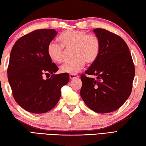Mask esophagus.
I'll return each instance as SVG.
<instances>
[{
	"label": "esophagus",
	"instance_id": "esophagus-1",
	"mask_svg": "<svg viewBox=\"0 0 146 146\" xmlns=\"http://www.w3.org/2000/svg\"><path fill=\"white\" fill-rule=\"evenodd\" d=\"M70 77L71 79H75L78 78V76L77 75H75V74H70Z\"/></svg>",
	"mask_w": 146,
	"mask_h": 146
}]
</instances>
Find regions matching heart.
<instances>
[{"label":"heart","mask_w":146,"mask_h":146,"mask_svg":"<svg viewBox=\"0 0 146 146\" xmlns=\"http://www.w3.org/2000/svg\"><path fill=\"white\" fill-rule=\"evenodd\" d=\"M60 45L55 42L48 44L47 53L49 58L55 63L64 60V49H73V60L64 64L60 71L69 74H76L82 70L86 62H95L99 55L100 42L96 35L87 34L81 30H66L58 36Z\"/></svg>","instance_id":"obj_1"}]
</instances>
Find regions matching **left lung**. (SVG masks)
Listing matches in <instances>:
<instances>
[{
  "instance_id": "8db88e82",
  "label": "left lung",
  "mask_w": 146,
  "mask_h": 146,
  "mask_svg": "<svg viewBox=\"0 0 146 146\" xmlns=\"http://www.w3.org/2000/svg\"><path fill=\"white\" fill-rule=\"evenodd\" d=\"M100 42L99 55L80 76V96L91 110L99 113L113 112L122 106L131 95L135 66L125 42L106 29H93ZM95 75L97 78L87 75Z\"/></svg>"
}]
</instances>
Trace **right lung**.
<instances>
[{"label":"right lung","mask_w":146,"mask_h":146,"mask_svg":"<svg viewBox=\"0 0 146 146\" xmlns=\"http://www.w3.org/2000/svg\"><path fill=\"white\" fill-rule=\"evenodd\" d=\"M56 34L53 29H36L18 39L11 51L7 73L12 94L29 112L50 111L60 99L61 88L70 80L68 73L54 74L58 68L47 53ZM50 74V78L43 79Z\"/></svg>","instance_id":"1"}]
</instances>
